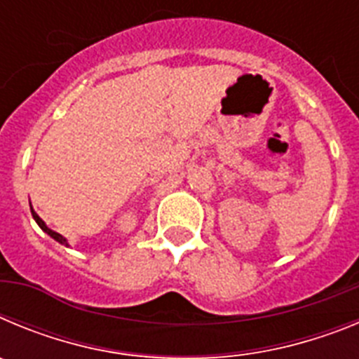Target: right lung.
<instances>
[{
    "label": "right lung",
    "mask_w": 359,
    "mask_h": 359,
    "mask_svg": "<svg viewBox=\"0 0 359 359\" xmlns=\"http://www.w3.org/2000/svg\"><path fill=\"white\" fill-rule=\"evenodd\" d=\"M30 212H32V217L36 219V223H37V224H39V228H41V230H43V231H44V233H48V236H50V237H52V239H55V241H57V243H61V244H65V246H69V244H68V241H66V239H65V237H62V236H61V233H57V231L50 230V228H48V226H46V223H44L43 219H41V217H39V215H37V214H36V210H34V208H32V205H30Z\"/></svg>",
    "instance_id": "right-lung-1"
}]
</instances>
